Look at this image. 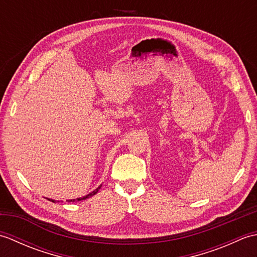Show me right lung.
<instances>
[{
	"label": "right lung",
	"instance_id": "right-lung-1",
	"mask_svg": "<svg viewBox=\"0 0 257 257\" xmlns=\"http://www.w3.org/2000/svg\"><path fill=\"white\" fill-rule=\"evenodd\" d=\"M101 188V185H99V187H98L97 189H95L94 191H92V192H90L89 194H87V195H85V196H81V198H77V199H73V200H67V202H78V201H83V200H86V199H89V198H91L92 195H95L98 191H99V189ZM48 201H52V202H54V203H56V202H58V201H55V200H53V199H48V198H46Z\"/></svg>",
	"mask_w": 257,
	"mask_h": 257
}]
</instances>
